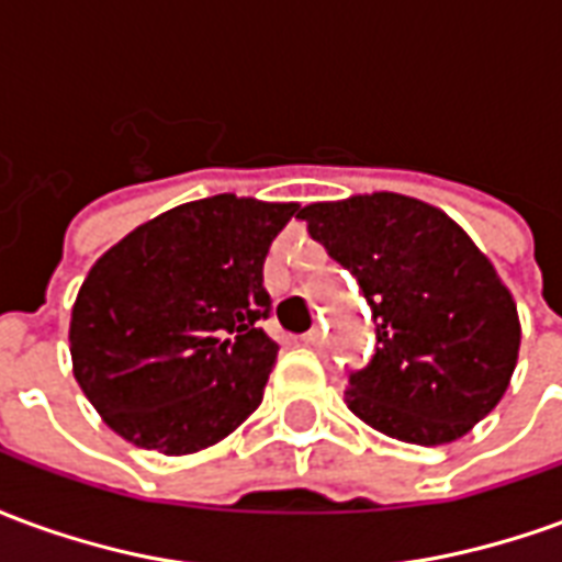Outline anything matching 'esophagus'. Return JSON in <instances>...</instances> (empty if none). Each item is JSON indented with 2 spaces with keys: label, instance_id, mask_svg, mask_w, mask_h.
<instances>
[{
  "label": "esophagus",
  "instance_id": "34e87169",
  "mask_svg": "<svg viewBox=\"0 0 562 562\" xmlns=\"http://www.w3.org/2000/svg\"><path fill=\"white\" fill-rule=\"evenodd\" d=\"M304 342H306V346H310V349H325V334H322V330H318V328L306 330Z\"/></svg>",
  "mask_w": 562,
  "mask_h": 562
}]
</instances>
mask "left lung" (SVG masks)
Masks as SVG:
<instances>
[{"mask_svg":"<svg viewBox=\"0 0 562 562\" xmlns=\"http://www.w3.org/2000/svg\"><path fill=\"white\" fill-rule=\"evenodd\" d=\"M352 270L376 322L373 361L346 406L379 434L446 446L503 401L520 349L515 297L458 222L397 192L318 201L297 213Z\"/></svg>","mask_w":562,"mask_h":562,"instance_id":"8db88e82","label":"left lung"}]
</instances>
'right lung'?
Returning <instances> with one entry per match:
<instances>
[{
  "label": "right lung",
  "instance_id": "1",
  "mask_svg": "<svg viewBox=\"0 0 562 562\" xmlns=\"http://www.w3.org/2000/svg\"><path fill=\"white\" fill-rule=\"evenodd\" d=\"M297 204L232 192L159 213L104 252L71 306V367L104 424L168 458L256 413L280 346L265 258Z\"/></svg>",
  "mask_w": 562,
  "mask_h": 562
}]
</instances>
